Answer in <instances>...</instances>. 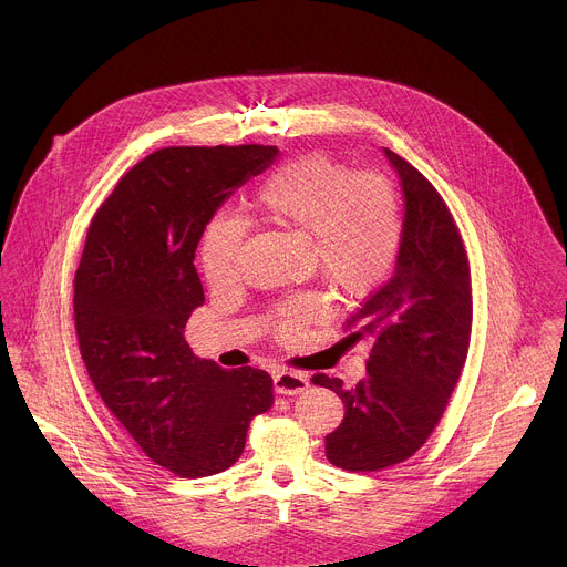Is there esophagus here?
<instances>
[{
  "instance_id": "1",
  "label": "esophagus",
  "mask_w": 567,
  "mask_h": 567,
  "mask_svg": "<svg viewBox=\"0 0 567 567\" xmlns=\"http://www.w3.org/2000/svg\"><path fill=\"white\" fill-rule=\"evenodd\" d=\"M307 388H309V381L302 374H296V372H289V370L274 372V390L278 394H289L291 396V394H300Z\"/></svg>"
}]
</instances>
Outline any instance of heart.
Instances as JSON below:
<instances>
[{
	"instance_id": "heart-1",
	"label": "heart",
	"mask_w": 567,
	"mask_h": 567,
	"mask_svg": "<svg viewBox=\"0 0 567 567\" xmlns=\"http://www.w3.org/2000/svg\"><path fill=\"white\" fill-rule=\"evenodd\" d=\"M260 217L309 235V260L343 300L372 293L390 274L401 247V204L379 173H352L328 154H302L278 166L254 193ZM247 224L219 215L202 237V267L210 285L239 276ZM322 313L316 293H300L278 309L276 332L293 341Z\"/></svg>"
}]
</instances>
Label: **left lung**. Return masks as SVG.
I'll return each mask as SVG.
<instances>
[{"label": "left lung", "mask_w": 567, "mask_h": 567, "mask_svg": "<svg viewBox=\"0 0 567 567\" xmlns=\"http://www.w3.org/2000/svg\"><path fill=\"white\" fill-rule=\"evenodd\" d=\"M403 193L401 247L392 278L348 318L350 339H372L365 377L346 388L316 385L346 403L326 453L346 471H379L409 460L437 426L471 339V274L457 226L433 184L383 147Z\"/></svg>", "instance_id": "8db88e82"}]
</instances>
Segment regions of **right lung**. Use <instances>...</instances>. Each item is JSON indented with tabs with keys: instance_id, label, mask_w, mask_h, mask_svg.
<instances>
[{
	"instance_id": "right-lung-1",
	"label": "right lung",
	"mask_w": 567,
	"mask_h": 567,
	"mask_svg": "<svg viewBox=\"0 0 567 567\" xmlns=\"http://www.w3.org/2000/svg\"><path fill=\"white\" fill-rule=\"evenodd\" d=\"M276 145L164 147L99 208L75 271L80 357L141 451L182 477L233 466L274 403L265 370L197 359L184 328L204 305L195 251L219 206L278 158Z\"/></svg>"
}]
</instances>
